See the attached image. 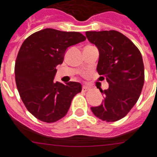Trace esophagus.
I'll return each instance as SVG.
<instances>
[{
    "label": "esophagus",
    "mask_w": 157,
    "mask_h": 157,
    "mask_svg": "<svg viewBox=\"0 0 157 157\" xmlns=\"http://www.w3.org/2000/svg\"><path fill=\"white\" fill-rule=\"evenodd\" d=\"M88 89H89V87H87V86L84 85V86H83V87H82V91H87Z\"/></svg>",
    "instance_id": "obj_1"
}]
</instances>
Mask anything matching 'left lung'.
Returning a JSON list of instances; mask_svg holds the SVG:
<instances>
[{
  "instance_id": "1",
  "label": "left lung",
  "mask_w": 157,
  "mask_h": 157,
  "mask_svg": "<svg viewBox=\"0 0 157 157\" xmlns=\"http://www.w3.org/2000/svg\"><path fill=\"white\" fill-rule=\"evenodd\" d=\"M85 33L99 52L97 71L100 78L106 79L109 84L107 89H100L104 94L101 105L91 109L104 121H119L133 108L142 92L145 74L141 52L118 31H87Z\"/></svg>"
}]
</instances>
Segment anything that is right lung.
Segmentation results:
<instances>
[{"mask_svg":"<svg viewBox=\"0 0 157 157\" xmlns=\"http://www.w3.org/2000/svg\"><path fill=\"white\" fill-rule=\"evenodd\" d=\"M85 40L79 32L47 28L22 43L15 62V83L25 106L38 120L53 123L63 118L81 91L78 82L64 84L54 78L67 48Z\"/></svg>","mask_w":157,"mask_h":157,"instance_id":"add662e5","label":"right lung"}]
</instances>
